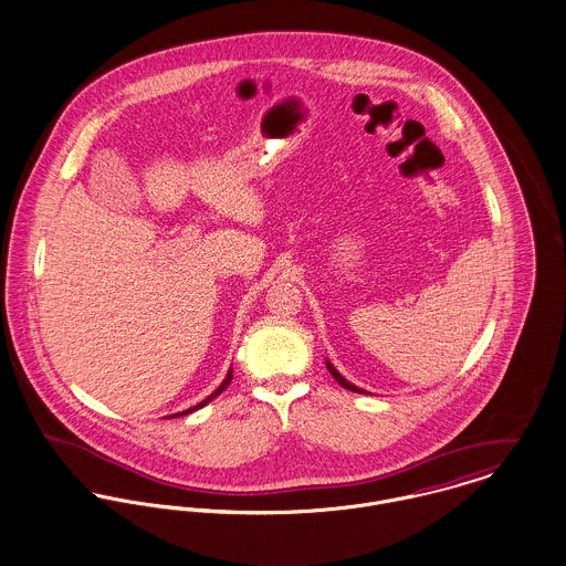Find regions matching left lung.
Segmentation results:
<instances>
[{"label": "left lung", "instance_id": "obj_1", "mask_svg": "<svg viewBox=\"0 0 566 566\" xmlns=\"http://www.w3.org/2000/svg\"><path fill=\"white\" fill-rule=\"evenodd\" d=\"M326 367H328V371L333 374V378H335V380H337V382H339L344 389H348V391H355V394H363V389H359V387H357V385H353V382H348V380H346V378H344V376H342V374H339V371H337V369L331 365V360H326Z\"/></svg>", "mask_w": 566, "mask_h": 566}]
</instances>
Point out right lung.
Here are the masks:
<instances>
[{
  "mask_svg": "<svg viewBox=\"0 0 566 566\" xmlns=\"http://www.w3.org/2000/svg\"><path fill=\"white\" fill-rule=\"evenodd\" d=\"M231 380H233V369H229V371H227V378H224V380L220 382V387H218V389H216V391H213L211 396H207L203 402H199L197 407H192V409H188V411H181L177 412V415H170V417H181V415H188V412L197 411V409H203L206 405H209V402H211L213 398H218V396H220V394H222V391H224V389L229 387V382H231Z\"/></svg>",
  "mask_w": 566,
  "mask_h": 566,
  "instance_id": "1",
  "label": "right lung"
}]
</instances>
